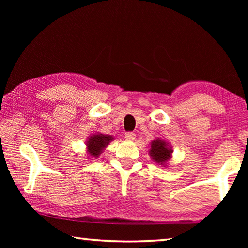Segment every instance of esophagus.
Segmentation results:
<instances>
[{"instance_id":"1","label":"esophagus","mask_w":248,"mask_h":248,"mask_svg":"<svg viewBox=\"0 0 248 248\" xmlns=\"http://www.w3.org/2000/svg\"><path fill=\"white\" fill-rule=\"evenodd\" d=\"M124 138L127 139L128 140H134L135 133H133V132H127V133L124 134Z\"/></svg>"}]
</instances>
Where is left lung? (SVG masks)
<instances>
[{
  "mask_svg": "<svg viewBox=\"0 0 248 248\" xmlns=\"http://www.w3.org/2000/svg\"><path fill=\"white\" fill-rule=\"evenodd\" d=\"M171 150L168 148L167 144L162 140H155L151 143L150 155L156 163H165L170 157Z\"/></svg>",
  "mask_w": 248,
  "mask_h": 248,
  "instance_id": "1",
  "label": "left lung"
}]
</instances>
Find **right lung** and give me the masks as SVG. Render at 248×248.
I'll use <instances>...</instances> for the list:
<instances>
[{"label":"right lung","mask_w":248,"mask_h":248,"mask_svg":"<svg viewBox=\"0 0 248 248\" xmlns=\"http://www.w3.org/2000/svg\"><path fill=\"white\" fill-rule=\"evenodd\" d=\"M109 140H112V136L103 134L93 135L92 138H89L87 143L88 152L92 156L98 157V155L101 154L102 149L109 143Z\"/></svg>","instance_id":"obj_1"}]
</instances>
